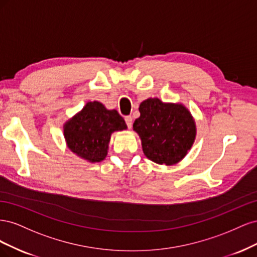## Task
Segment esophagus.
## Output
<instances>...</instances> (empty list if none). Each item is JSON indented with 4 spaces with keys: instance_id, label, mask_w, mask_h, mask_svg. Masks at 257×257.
I'll return each instance as SVG.
<instances>
[{
    "instance_id": "1",
    "label": "esophagus",
    "mask_w": 257,
    "mask_h": 257,
    "mask_svg": "<svg viewBox=\"0 0 257 257\" xmlns=\"http://www.w3.org/2000/svg\"><path fill=\"white\" fill-rule=\"evenodd\" d=\"M124 119H125V122H126V125H127V127H128V128H131V127H132V124H133V118H132L131 115H126L125 118H124Z\"/></svg>"
}]
</instances>
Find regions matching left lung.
<instances>
[{
	"label": "left lung",
	"instance_id": "left-lung-1",
	"mask_svg": "<svg viewBox=\"0 0 257 257\" xmlns=\"http://www.w3.org/2000/svg\"><path fill=\"white\" fill-rule=\"evenodd\" d=\"M139 112L141 116L135 120L133 128L142 139L146 157L161 165L180 162L196 136L195 121L188 108L148 98L139 106Z\"/></svg>",
	"mask_w": 257,
	"mask_h": 257
}]
</instances>
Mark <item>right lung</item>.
Listing matches in <instances>:
<instances>
[{"instance_id":"right-lung-1","label":"right lung","mask_w":257,"mask_h":257,"mask_svg":"<svg viewBox=\"0 0 257 257\" xmlns=\"http://www.w3.org/2000/svg\"><path fill=\"white\" fill-rule=\"evenodd\" d=\"M64 137L73 153L91 163L103 161L110 136L115 131L126 130L125 121L116 110H108L94 100L64 124Z\"/></svg>"}]
</instances>
